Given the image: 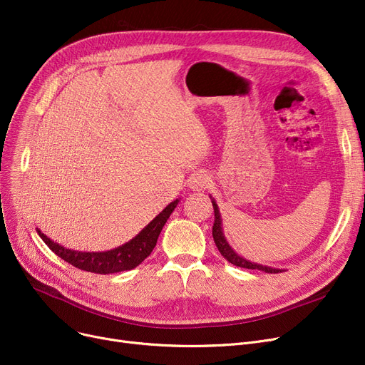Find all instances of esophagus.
Here are the masks:
<instances>
[{
  "label": "esophagus",
  "instance_id": "34e87169",
  "mask_svg": "<svg viewBox=\"0 0 365 365\" xmlns=\"http://www.w3.org/2000/svg\"><path fill=\"white\" fill-rule=\"evenodd\" d=\"M210 183H212V179H210L205 171L194 173L192 178L189 180V186L192 190H204L210 186Z\"/></svg>",
  "mask_w": 365,
  "mask_h": 365
}]
</instances>
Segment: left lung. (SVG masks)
<instances>
[{"label": "left lung", "mask_w": 365, "mask_h": 365, "mask_svg": "<svg viewBox=\"0 0 365 365\" xmlns=\"http://www.w3.org/2000/svg\"><path fill=\"white\" fill-rule=\"evenodd\" d=\"M213 202V208H215V225H213V240L216 242V247L217 250L220 252V255L229 262L232 263L235 266H240V267H247V269H259V271H263L266 274H278V272H284L282 269H275V267H269V266H263V264H257V263H252L248 262L242 257H240L232 248L231 245H229L223 237V232H222V222H220V215H219V210H217V205L215 201Z\"/></svg>", "instance_id": "1"}]
</instances>
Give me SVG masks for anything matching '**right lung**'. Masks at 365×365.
Wrapping results in <instances>:
<instances>
[{"instance_id": "1", "label": "right lung", "mask_w": 365, "mask_h": 365, "mask_svg": "<svg viewBox=\"0 0 365 365\" xmlns=\"http://www.w3.org/2000/svg\"><path fill=\"white\" fill-rule=\"evenodd\" d=\"M179 200L170 202L163 212L153 219L146 227H143L139 232V235L134 237L127 244L113 248V250L103 252V253H83L75 252L65 248L59 244L53 242L50 238H47L40 229H36L38 235L43 238V241L48 245L50 250L68 262L69 264L78 267L81 271L94 272V274H115L130 271L139 266L153 250V247L157 245V240L163 231V226L165 225L167 219L173 213V210L176 208Z\"/></svg>"}]
</instances>
